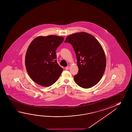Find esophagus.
Masks as SVG:
<instances>
[{"label": "esophagus", "instance_id": "obj_1", "mask_svg": "<svg viewBox=\"0 0 132 132\" xmlns=\"http://www.w3.org/2000/svg\"><path fill=\"white\" fill-rule=\"evenodd\" d=\"M69 67H68H68H66V68H65V69H66V70H69Z\"/></svg>", "mask_w": 132, "mask_h": 132}]
</instances>
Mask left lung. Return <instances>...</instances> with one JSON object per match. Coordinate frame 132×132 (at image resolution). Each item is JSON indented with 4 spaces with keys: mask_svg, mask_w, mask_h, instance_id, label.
<instances>
[{
    "mask_svg": "<svg viewBox=\"0 0 132 132\" xmlns=\"http://www.w3.org/2000/svg\"><path fill=\"white\" fill-rule=\"evenodd\" d=\"M64 42L71 44L76 52L79 68L78 73L73 76L76 83L83 88L97 84L106 68L105 55L100 42L86 32L69 35Z\"/></svg>",
    "mask_w": 132,
    "mask_h": 132,
    "instance_id": "left-lung-1",
    "label": "left lung"
}]
</instances>
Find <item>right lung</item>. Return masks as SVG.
<instances>
[{"label":"right lung","mask_w":132,"mask_h":132,"mask_svg":"<svg viewBox=\"0 0 132 132\" xmlns=\"http://www.w3.org/2000/svg\"><path fill=\"white\" fill-rule=\"evenodd\" d=\"M64 37L50 35L35 38L28 46L25 63L27 71L37 84L50 87L58 80L63 69L57 63L56 51Z\"/></svg>","instance_id":"right-lung-1"}]
</instances>
